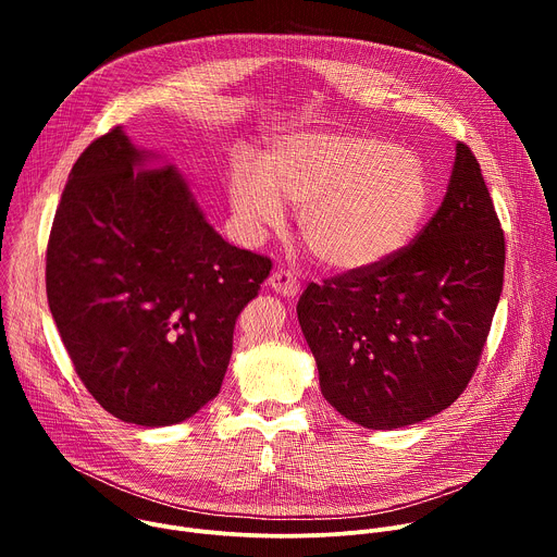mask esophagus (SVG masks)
I'll list each match as a JSON object with an SVG mask.
<instances>
[{
    "instance_id": "esophagus-1",
    "label": "esophagus",
    "mask_w": 557,
    "mask_h": 557,
    "mask_svg": "<svg viewBox=\"0 0 557 557\" xmlns=\"http://www.w3.org/2000/svg\"><path fill=\"white\" fill-rule=\"evenodd\" d=\"M269 286L275 293L284 295V297H295L299 293V282H297V277L290 271H275V273H271Z\"/></svg>"
}]
</instances>
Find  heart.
I'll list each match as a JSON object with an SVG mask.
<instances>
[{"instance_id":"b5f03b06","label":"heart","mask_w":557,"mask_h":557,"mask_svg":"<svg viewBox=\"0 0 557 557\" xmlns=\"http://www.w3.org/2000/svg\"><path fill=\"white\" fill-rule=\"evenodd\" d=\"M228 205L247 245L297 207L301 240L324 267L361 271L399 253L421 228L432 181L423 158L366 134L317 132L277 140L256 165L235 158Z\"/></svg>"}]
</instances>
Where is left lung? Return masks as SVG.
<instances>
[{"mask_svg": "<svg viewBox=\"0 0 557 557\" xmlns=\"http://www.w3.org/2000/svg\"><path fill=\"white\" fill-rule=\"evenodd\" d=\"M503 275L500 220L479 161L456 143L447 194L414 243L301 293L297 320L324 399L368 430L449 408L481 361Z\"/></svg>", "mask_w": 557, "mask_h": 557, "instance_id": "obj_1", "label": "left lung"}]
</instances>
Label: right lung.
<instances>
[{
    "instance_id": "right-lung-1",
    "label": "right lung",
    "mask_w": 557,
    "mask_h": 557,
    "mask_svg": "<svg viewBox=\"0 0 557 557\" xmlns=\"http://www.w3.org/2000/svg\"><path fill=\"white\" fill-rule=\"evenodd\" d=\"M121 127L76 158L46 293L78 379L112 417L163 428L218 396L237 314L271 260L222 240L174 165Z\"/></svg>"
}]
</instances>
